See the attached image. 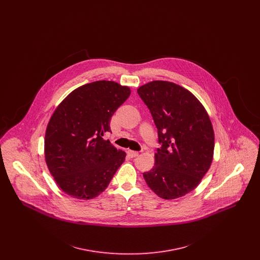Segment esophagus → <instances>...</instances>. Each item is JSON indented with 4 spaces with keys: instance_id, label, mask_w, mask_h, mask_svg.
Masks as SVG:
<instances>
[{
    "instance_id": "esophagus-1",
    "label": "esophagus",
    "mask_w": 260,
    "mask_h": 260,
    "mask_svg": "<svg viewBox=\"0 0 260 260\" xmlns=\"http://www.w3.org/2000/svg\"><path fill=\"white\" fill-rule=\"evenodd\" d=\"M127 154H128V156H129L131 158H136V157L138 156V152L132 151V150H128V151H127Z\"/></svg>"
}]
</instances>
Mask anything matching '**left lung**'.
Masks as SVG:
<instances>
[{
    "instance_id": "1",
    "label": "left lung",
    "mask_w": 260,
    "mask_h": 260,
    "mask_svg": "<svg viewBox=\"0 0 260 260\" xmlns=\"http://www.w3.org/2000/svg\"><path fill=\"white\" fill-rule=\"evenodd\" d=\"M137 92L153 117L160 144L155 166L143 177L159 197H182L199 185L212 161L210 117L189 90L171 82L153 81Z\"/></svg>"
}]
</instances>
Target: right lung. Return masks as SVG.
I'll return each instance as SVG.
<instances>
[{
    "label": "right lung",
    "mask_w": 260,
    "mask_h": 260,
    "mask_svg": "<svg viewBox=\"0 0 260 260\" xmlns=\"http://www.w3.org/2000/svg\"><path fill=\"white\" fill-rule=\"evenodd\" d=\"M129 87L98 81L76 88L50 118L45 157L62 191L74 198H95L109 185L125 153L102 136L113 114L128 99Z\"/></svg>",
    "instance_id": "1"
}]
</instances>
